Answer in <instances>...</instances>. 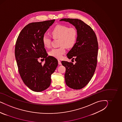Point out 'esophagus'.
<instances>
[{"instance_id":"obj_1","label":"esophagus","mask_w":122,"mask_h":122,"mask_svg":"<svg viewBox=\"0 0 122 122\" xmlns=\"http://www.w3.org/2000/svg\"><path fill=\"white\" fill-rule=\"evenodd\" d=\"M58 63H59V65H61V64H62V63H61V62L60 60H58Z\"/></svg>"}]
</instances>
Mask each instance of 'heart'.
Masks as SVG:
<instances>
[{
    "label": "heart",
    "instance_id": "obj_1",
    "mask_svg": "<svg viewBox=\"0 0 122 122\" xmlns=\"http://www.w3.org/2000/svg\"><path fill=\"white\" fill-rule=\"evenodd\" d=\"M51 34L54 39H59V48H54L49 52V55L57 59H60L65 53V48H72L76 43L78 32L74 27L61 25H56L51 31ZM42 43L45 48L50 47L51 39L50 37L45 34L42 38Z\"/></svg>",
    "mask_w": 122,
    "mask_h": 122
}]
</instances>
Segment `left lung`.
I'll return each mask as SVG.
<instances>
[{"label":"left lung","mask_w":122,"mask_h":122,"mask_svg":"<svg viewBox=\"0 0 122 122\" xmlns=\"http://www.w3.org/2000/svg\"><path fill=\"white\" fill-rule=\"evenodd\" d=\"M60 21L69 22L77 31L76 43L66 55L76 62L73 64L62 61L61 63L66 68L64 76L67 86L80 89L89 83L96 70L98 49L97 37L92 29L80 20L63 18Z\"/></svg>","instance_id":"1"}]
</instances>
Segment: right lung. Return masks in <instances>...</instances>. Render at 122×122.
<instances>
[{
  "instance_id": "1",
  "label": "right lung",
  "mask_w": 122,
  "mask_h": 122,
  "mask_svg": "<svg viewBox=\"0 0 122 122\" xmlns=\"http://www.w3.org/2000/svg\"><path fill=\"white\" fill-rule=\"evenodd\" d=\"M55 20L33 22L25 26L19 35L15 45V55L18 71L25 84L34 92L47 89L51 75L58 65L57 59L48 56L42 38ZM39 58L45 59L42 65Z\"/></svg>"
}]
</instances>
